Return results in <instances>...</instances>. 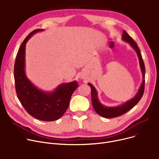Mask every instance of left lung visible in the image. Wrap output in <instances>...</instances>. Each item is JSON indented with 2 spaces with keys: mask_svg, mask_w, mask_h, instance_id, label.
<instances>
[{
  "mask_svg": "<svg viewBox=\"0 0 159 159\" xmlns=\"http://www.w3.org/2000/svg\"><path fill=\"white\" fill-rule=\"evenodd\" d=\"M122 39L126 42V43H129L130 46L135 49L139 61V64L141 69L142 73H143V80L142 82V84L140 85V87L136 95L130 99L129 101H128L127 102L123 103L120 106H115V107H108L106 106H104L100 102L98 98V93L95 87L91 84V83H88V85L91 87V102H92V105L94 108L95 111L97 114L101 115V116H103L104 118H114L116 117V116H120L123 115L124 113H126L129 110H130L131 108L134 107L140 100L144 93V82H145V66L143 60V57H142L141 53L140 52V49L137 46V43L133 40V39L128 34L126 31L124 30L123 31Z\"/></svg>",
  "mask_w": 159,
  "mask_h": 159,
  "instance_id": "left-lung-1",
  "label": "left lung"
}]
</instances>
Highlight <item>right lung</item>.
<instances>
[{
    "label": "right lung",
    "mask_w": 159,
    "mask_h": 159,
    "mask_svg": "<svg viewBox=\"0 0 159 159\" xmlns=\"http://www.w3.org/2000/svg\"><path fill=\"white\" fill-rule=\"evenodd\" d=\"M43 30L37 29L31 32L19 49L14 66L15 89L21 104L30 115L41 120L54 121L60 119L68 108L71 97L77 88L78 83L77 81L63 83L53 91L46 92L37 88L26 77V44L35 33Z\"/></svg>",
    "instance_id": "add662e5"
}]
</instances>
